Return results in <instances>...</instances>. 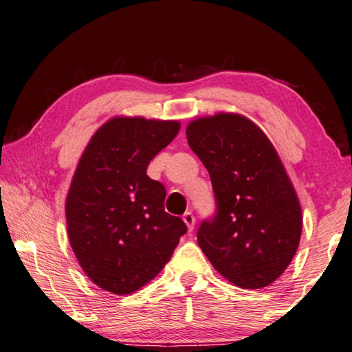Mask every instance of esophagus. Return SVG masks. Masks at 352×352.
Instances as JSON below:
<instances>
[{
  "instance_id": "esophagus-1",
  "label": "esophagus",
  "mask_w": 352,
  "mask_h": 352,
  "mask_svg": "<svg viewBox=\"0 0 352 352\" xmlns=\"http://www.w3.org/2000/svg\"><path fill=\"white\" fill-rule=\"evenodd\" d=\"M183 220H184V223L188 225L189 231H192V230H194V225H195V217H194V214L190 212V211H186V212L183 214Z\"/></svg>"
}]
</instances>
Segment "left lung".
Returning <instances> with one entry per match:
<instances>
[{"mask_svg":"<svg viewBox=\"0 0 352 352\" xmlns=\"http://www.w3.org/2000/svg\"><path fill=\"white\" fill-rule=\"evenodd\" d=\"M186 136L210 172L216 201L199 226L201 252L234 285L265 287L287 269L302 226L275 147L252 121L230 113L190 122Z\"/></svg>","mask_w":352,"mask_h":352,"instance_id":"1","label":"left lung"}]
</instances>
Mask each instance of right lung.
<instances>
[{
    "label": "right lung",
    "mask_w": 352,
    "mask_h": 352,
    "mask_svg": "<svg viewBox=\"0 0 352 352\" xmlns=\"http://www.w3.org/2000/svg\"><path fill=\"white\" fill-rule=\"evenodd\" d=\"M178 129L177 121L115 118L77 166L67 197L69 242L83 272L111 294H132L157 276L188 231L164 211V184L146 172Z\"/></svg>",
    "instance_id": "right-lung-1"
}]
</instances>
